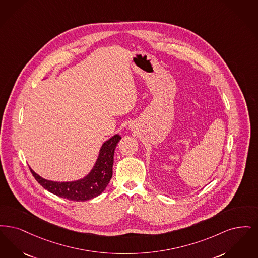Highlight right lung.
<instances>
[{
  "mask_svg": "<svg viewBox=\"0 0 258 258\" xmlns=\"http://www.w3.org/2000/svg\"><path fill=\"white\" fill-rule=\"evenodd\" d=\"M121 137L119 135H115L103 145L96 165L84 179L59 183L43 179L30 168L31 172L45 190H49L57 197L74 202L89 201L99 196L106 189L112 178L113 153Z\"/></svg>",
  "mask_w": 258,
  "mask_h": 258,
  "instance_id": "right-lung-1",
  "label": "right lung"
}]
</instances>
